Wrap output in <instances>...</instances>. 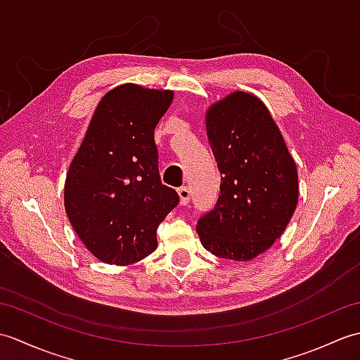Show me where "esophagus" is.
<instances>
[{"label": "esophagus", "mask_w": 360, "mask_h": 360, "mask_svg": "<svg viewBox=\"0 0 360 360\" xmlns=\"http://www.w3.org/2000/svg\"><path fill=\"white\" fill-rule=\"evenodd\" d=\"M178 195H179V202L181 205H186L190 201V190L184 186L178 188Z\"/></svg>", "instance_id": "obj_1"}]
</instances>
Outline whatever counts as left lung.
Listing matches in <instances>:
<instances>
[{"label":"left lung","mask_w":360,"mask_h":360,"mask_svg":"<svg viewBox=\"0 0 360 360\" xmlns=\"http://www.w3.org/2000/svg\"><path fill=\"white\" fill-rule=\"evenodd\" d=\"M221 173L219 196L196 232L213 255L249 262L285 232L298 201V174L266 105L235 91L205 112Z\"/></svg>","instance_id":"left-lung-1"}]
</instances>
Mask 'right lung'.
<instances>
[{
	"mask_svg": "<svg viewBox=\"0 0 360 360\" xmlns=\"http://www.w3.org/2000/svg\"><path fill=\"white\" fill-rule=\"evenodd\" d=\"M173 91L125 83L98 102L65 182L75 233L103 263L127 266L158 248L156 231L179 202L162 184L155 128Z\"/></svg>",
	"mask_w": 360,
	"mask_h": 360,
	"instance_id": "1",
	"label": "right lung"
}]
</instances>
